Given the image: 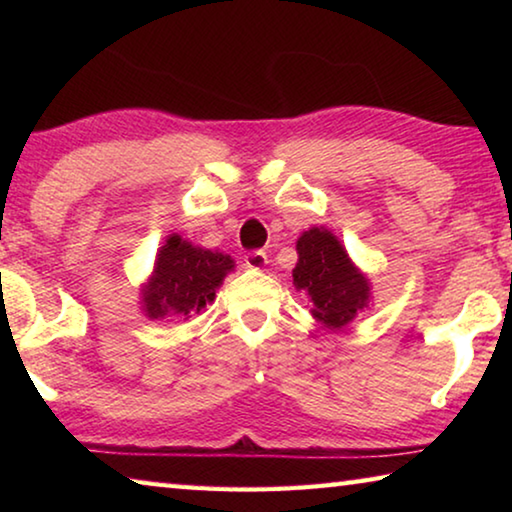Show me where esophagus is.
Wrapping results in <instances>:
<instances>
[{
	"instance_id": "1",
	"label": "esophagus",
	"mask_w": 512,
	"mask_h": 512,
	"mask_svg": "<svg viewBox=\"0 0 512 512\" xmlns=\"http://www.w3.org/2000/svg\"><path fill=\"white\" fill-rule=\"evenodd\" d=\"M246 266L248 268H264L266 266V253L262 250H253V253L246 255Z\"/></svg>"
}]
</instances>
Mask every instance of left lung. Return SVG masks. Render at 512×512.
Wrapping results in <instances>:
<instances>
[{"label": "left lung", "mask_w": 512, "mask_h": 512, "mask_svg": "<svg viewBox=\"0 0 512 512\" xmlns=\"http://www.w3.org/2000/svg\"><path fill=\"white\" fill-rule=\"evenodd\" d=\"M298 264L293 268V287L311 305V318L320 327L343 332L359 311L368 309L372 289L368 275L352 262L348 250L332 230L309 228L296 241Z\"/></svg>", "instance_id": "obj_1"}]
</instances>
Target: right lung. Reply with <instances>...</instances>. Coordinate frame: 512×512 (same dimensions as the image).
Segmentation results:
<instances>
[{"mask_svg":"<svg viewBox=\"0 0 512 512\" xmlns=\"http://www.w3.org/2000/svg\"><path fill=\"white\" fill-rule=\"evenodd\" d=\"M232 271L235 259L230 255L194 246L173 232L160 246L153 271L140 289L142 314L149 320H187L201 314Z\"/></svg>","mask_w":512,"mask_h":512,"instance_id":"add662e5","label":"right lung"}]
</instances>
